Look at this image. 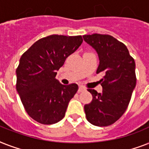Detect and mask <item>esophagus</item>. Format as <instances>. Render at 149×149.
<instances>
[{
	"mask_svg": "<svg viewBox=\"0 0 149 149\" xmlns=\"http://www.w3.org/2000/svg\"><path fill=\"white\" fill-rule=\"evenodd\" d=\"M86 91V88H85V87H84V86H79V92H83V91Z\"/></svg>",
	"mask_w": 149,
	"mask_h": 149,
	"instance_id": "obj_1",
	"label": "esophagus"
}]
</instances>
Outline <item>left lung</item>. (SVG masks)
<instances>
[{"instance_id":"8db88e82","label":"left lung","mask_w":149,"mask_h":149,"mask_svg":"<svg viewBox=\"0 0 149 149\" xmlns=\"http://www.w3.org/2000/svg\"><path fill=\"white\" fill-rule=\"evenodd\" d=\"M84 41L99 57L97 73L103 72V91L88 89L92 101L85 104L86 119L95 126L105 127L117 121L129 104L136 86L135 63L125 44L109 35H85Z\"/></svg>"}]
</instances>
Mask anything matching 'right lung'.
Returning <instances> with one entry per match:
<instances>
[{
    "mask_svg": "<svg viewBox=\"0 0 149 149\" xmlns=\"http://www.w3.org/2000/svg\"><path fill=\"white\" fill-rule=\"evenodd\" d=\"M82 42L81 36L52 35L36 42L20 58L16 89L28 114L37 122L52 125L64 118L78 85H63L56 76Z\"/></svg>",
    "mask_w": 149,
    "mask_h": 149,
    "instance_id": "1",
    "label": "right lung"
}]
</instances>
